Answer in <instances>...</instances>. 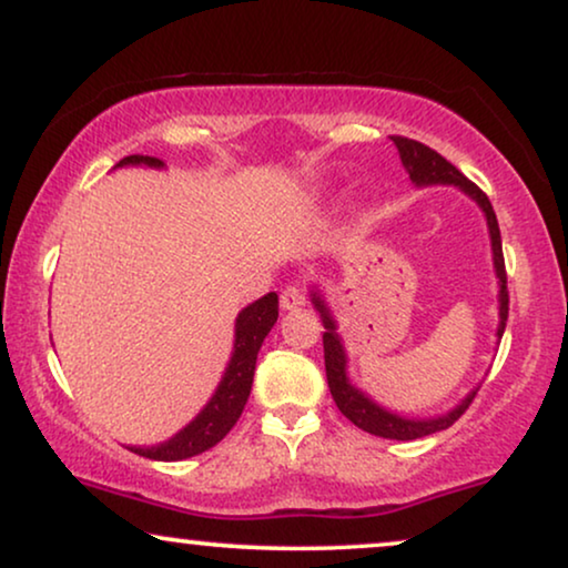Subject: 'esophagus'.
<instances>
[{
  "instance_id": "obj_1",
  "label": "esophagus",
  "mask_w": 568,
  "mask_h": 568,
  "mask_svg": "<svg viewBox=\"0 0 568 568\" xmlns=\"http://www.w3.org/2000/svg\"><path fill=\"white\" fill-rule=\"evenodd\" d=\"M282 307L284 310H297V307H302L307 302V297H305V290H302L300 284H290V286H284V292H282Z\"/></svg>"
}]
</instances>
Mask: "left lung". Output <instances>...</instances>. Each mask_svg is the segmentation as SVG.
Returning <instances> with one entry per match:
<instances>
[{
  "label": "left lung",
  "mask_w": 568,
  "mask_h": 568,
  "mask_svg": "<svg viewBox=\"0 0 568 568\" xmlns=\"http://www.w3.org/2000/svg\"><path fill=\"white\" fill-rule=\"evenodd\" d=\"M390 139L393 144L398 146L400 162L403 168H406L410 183L418 185V189H424V185H457V189H460L465 196L476 201L480 212H484L486 224H488V237H491L494 271H496V278H499V328H496V338H501L504 328H507L509 292H507V271H504L501 232H499V222H496L491 201H488L486 193L480 191L476 183H470L468 178L453 165V162H447L442 154L429 150L426 144L414 142V139H406V136H390ZM310 300H313L315 310L321 313V321L325 328L323 352H325V377H328L331 395L333 400H336L341 414H344L352 424L359 426V429L383 439H400V442L422 439V437H429L434 432H442L447 429V426H453L457 418L465 414V408L470 406L473 398H476L478 387H473V390L465 395L453 410H447V414L434 416V418H408L383 408L379 403L372 400L367 393H362L352 379H348V356H346L344 341L338 336V323L317 286H313V292H310Z\"/></svg>",
  "instance_id": "1"
}]
</instances>
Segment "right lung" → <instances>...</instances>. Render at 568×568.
<instances>
[{
    "label": "right lung",
    "instance_id": "obj_1",
    "mask_svg": "<svg viewBox=\"0 0 568 568\" xmlns=\"http://www.w3.org/2000/svg\"><path fill=\"white\" fill-rule=\"evenodd\" d=\"M126 165H144V168H165V162L158 158H146V154H129L115 168ZM278 317V297L276 292H268L266 297L255 300L253 305L243 307L235 317V344H232V356L227 362V369L216 385V390L199 416L191 424H185L181 432L173 437L160 442L152 447H129L131 453L150 457V460L175 463L185 460V457L206 453L216 442L227 437V432L237 424L240 414H243L247 395L253 387V372L255 359H258L263 338L274 328Z\"/></svg>",
    "mask_w": 568,
    "mask_h": 568
}]
</instances>
